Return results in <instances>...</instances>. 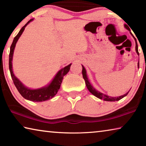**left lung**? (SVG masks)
<instances>
[{
  "mask_svg": "<svg viewBox=\"0 0 146 146\" xmlns=\"http://www.w3.org/2000/svg\"><path fill=\"white\" fill-rule=\"evenodd\" d=\"M124 26H125V28H126L127 29H128V30L130 31V29H129V27L127 26V24H125ZM130 33L132 35V36H133V38H135V42H136V48H135L136 52H137V53L138 54V55H139V53H138V44H137V40H136V38H135V36L133 35V34L131 33V32H130ZM138 68H139V60H138ZM82 73L83 78H84V80H85L86 85V87H87V88H88V90L90 91V92L91 94H93L94 96H95L96 97L100 98V99H103L104 100H106V101H111V102H113V101H118V100H119L120 99H122V98H123L124 97H125V96L127 95L128 93H129V91H130L129 90L127 93H126L125 94H124V95H123L122 96H120V97H110V96H108L107 95H104V94L100 92V91L96 90L93 87L92 85L91 84L90 82V81H89V80H88L87 74H86V69L84 68V67L83 66H82Z\"/></svg>",
  "mask_w": 146,
  "mask_h": 146,
  "instance_id": "8db88e82",
  "label": "left lung"
}]
</instances>
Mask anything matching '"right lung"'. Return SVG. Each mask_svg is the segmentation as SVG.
<instances>
[{
    "label": "right lung",
    "mask_w": 146,
    "mask_h": 146,
    "mask_svg": "<svg viewBox=\"0 0 146 146\" xmlns=\"http://www.w3.org/2000/svg\"><path fill=\"white\" fill-rule=\"evenodd\" d=\"M33 20V19L29 20L28 23L21 28L19 33L17 35V36L13 39V42H12L10 47V52H9V71H10L11 76L12 80L13 81L15 86V87L17 88V90L19 91L20 94L24 98L28 100L33 101V102H43V101L51 99L57 93L58 91L60 88V85L62 82L64 76H65L69 72L71 64L61 69L56 73V75L53 78L52 81H51L49 84L45 86V87L35 89V90H31V89L27 88L15 76L13 70H12V60H13L14 49L15 48L17 41H18L20 36H21L22 33H23L26 26Z\"/></svg>",
    "instance_id": "1"
}]
</instances>
